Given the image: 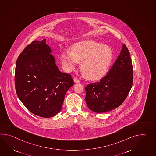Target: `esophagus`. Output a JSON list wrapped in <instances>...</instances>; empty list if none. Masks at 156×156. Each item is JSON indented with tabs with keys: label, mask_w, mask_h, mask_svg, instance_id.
I'll return each instance as SVG.
<instances>
[{
	"label": "esophagus",
	"mask_w": 156,
	"mask_h": 156,
	"mask_svg": "<svg viewBox=\"0 0 156 156\" xmlns=\"http://www.w3.org/2000/svg\"><path fill=\"white\" fill-rule=\"evenodd\" d=\"M73 80H74V82H76V83H79V82H80V80H78V79L77 78H76V77L74 78V79H73Z\"/></svg>",
	"instance_id": "1"
}]
</instances>
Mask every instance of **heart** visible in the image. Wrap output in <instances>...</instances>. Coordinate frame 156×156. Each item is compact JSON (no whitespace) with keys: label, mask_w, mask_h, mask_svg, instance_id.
I'll use <instances>...</instances> for the list:
<instances>
[{"label":"heart","mask_w":156,"mask_h":156,"mask_svg":"<svg viewBox=\"0 0 156 156\" xmlns=\"http://www.w3.org/2000/svg\"><path fill=\"white\" fill-rule=\"evenodd\" d=\"M62 66L67 72L76 69L78 62L81 69L91 80L102 78L111 65L113 52L108 46L97 42L87 40L78 42L60 55Z\"/></svg>","instance_id":"heart-1"}]
</instances>
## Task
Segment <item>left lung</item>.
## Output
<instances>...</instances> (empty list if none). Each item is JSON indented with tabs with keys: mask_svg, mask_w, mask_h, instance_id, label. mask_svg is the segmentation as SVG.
Listing matches in <instances>:
<instances>
[{
	"mask_svg": "<svg viewBox=\"0 0 156 156\" xmlns=\"http://www.w3.org/2000/svg\"><path fill=\"white\" fill-rule=\"evenodd\" d=\"M133 70L128 48L122 45L121 52L108 74L99 82L85 87L88 108L95 112L111 111L120 106L133 84Z\"/></svg>",
	"mask_w": 156,
	"mask_h": 156,
	"instance_id": "1",
	"label": "left lung"
}]
</instances>
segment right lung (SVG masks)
<instances>
[{"mask_svg":"<svg viewBox=\"0 0 156 156\" xmlns=\"http://www.w3.org/2000/svg\"><path fill=\"white\" fill-rule=\"evenodd\" d=\"M46 39L34 41L18 57L15 87L18 97L32 114L51 118L61 110L67 90L74 84L69 74L56 65Z\"/></svg>","mask_w":156,"mask_h":156,"instance_id":"add662e5","label":"right lung"}]
</instances>
